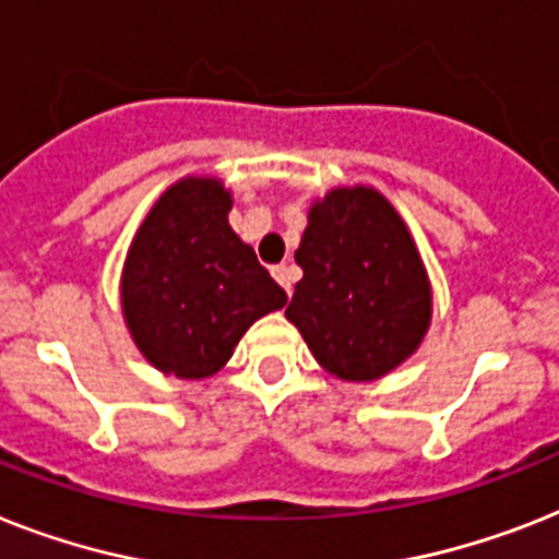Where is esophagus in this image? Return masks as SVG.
<instances>
[{
  "mask_svg": "<svg viewBox=\"0 0 559 559\" xmlns=\"http://www.w3.org/2000/svg\"><path fill=\"white\" fill-rule=\"evenodd\" d=\"M271 274H274L276 283L283 285V288L290 294V288H294V280H297V269H294V265H288V262H283V265H274V269H271Z\"/></svg>",
  "mask_w": 559,
  "mask_h": 559,
  "instance_id": "1",
  "label": "esophagus"
}]
</instances>
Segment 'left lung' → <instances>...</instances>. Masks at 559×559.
I'll return each mask as SVG.
<instances>
[{"mask_svg": "<svg viewBox=\"0 0 559 559\" xmlns=\"http://www.w3.org/2000/svg\"><path fill=\"white\" fill-rule=\"evenodd\" d=\"M285 317L322 368L368 382L394 371L431 322V283L403 216L380 191L334 188L308 211Z\"/></svg>", "mask_w": 559, "mask_h": 559, "instance_id": "left-lung-1", "label": "left lung"}]
</instances>
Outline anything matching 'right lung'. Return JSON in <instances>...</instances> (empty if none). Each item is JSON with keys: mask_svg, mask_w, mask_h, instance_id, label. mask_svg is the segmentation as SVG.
<instances>
[{"mask_svg": "<svg viewBox=\"0 0 559 559\" xmlns=\"http://www.w3.org/2000/svg\"><path fill=\"white\" fill-rule=\"evenodd\" d=\"M230 191L188 177L156 200L122 269V313L142 357L179 380L225 366L253 322L288 302L230 230Z\"/></svg>", "mask_w": 559, "mask_h": 559, "instance_id": "obj_1", "label": "right lung"}]
</instances>
